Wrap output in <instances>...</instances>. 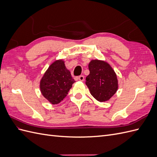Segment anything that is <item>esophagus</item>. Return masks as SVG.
Returning <instances> with one entry per match:
<instances>
[{
	"instance_id": "esophagus-1",
	"label": "esophagus",
	"mask_w": 157,
	"mask_h": 157,
	"mask_svg": "<svg viewBox=\"0 0 157 157\" xmlns=\"http://www.w3.org/2000/svg\"><path fill=\"white\" fill-rule=\"evenodd\" d=\"M78 79H79L80 81H84V76H82V75L79 76V77H78Z\"/></svg>"
}]
</instances>
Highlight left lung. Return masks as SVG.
Segmentation results:
<instances>
[{"label": "left lung", "instance_id": "left-lung-1", "mask_svg": "<svg viewBox=\"0 0 157 157\" xmlns=\"http://www.w3.org/2000/svg\"><path fill=\"white\" fill-rule=\"evenodd\" d=\"M90 74L86 84L92 96L100 102L108 101L118 90V80L115 71L105 61L94 59L88 64Z\"/></svg>", "mask_w": 157, "mask_h": 157}]
</instances>
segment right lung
<instances>
[{
    "label": "right lung",
    "mask_w": 157,
    "mask_h": 157,
    "mask_svg": "<svg viewBox=\"0 0 157 157\" xmlns=\"http://www.w3.org/2000/svg\"><path fill=\"white\" fill-rule=\"evenodd\" d=\"M75 82L64 61L56 60L49 66L40 80V92L50 103L56 105L67 96Z\"/></svg>",
    "instance_id": "obj_1"
}]
</instances>
